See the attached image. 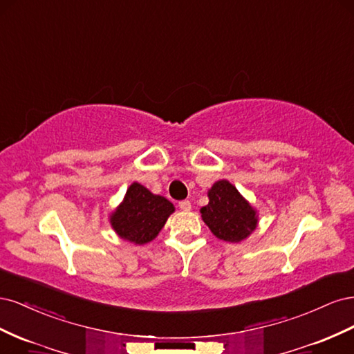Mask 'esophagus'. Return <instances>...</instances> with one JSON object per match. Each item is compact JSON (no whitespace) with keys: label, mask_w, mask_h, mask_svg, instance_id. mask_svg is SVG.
Here are the masks:
<instances>
[{"label":"esophagus","mask_w":354,"mask_h":354,"mask_svg":"<svg viewBox=\"0 0 354 354\" xmlns=\"http://www.w3.org/2000/svg\"><path fill=\"white\" fill-rule=\"evenodd\" d=\"M178 207H180V209H183V211H190L192 209V205H190V202L187 199L178 202Z\"/></svg>","instance_id":"obj_1"}]
</instances>
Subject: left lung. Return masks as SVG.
Segmentation results:
<instances>
[{"mask_svg": "<svg viewBox=\"0 0 354 354\" xmlns=\"http://www.w3.org/2000/svg\"><path fill=\"white\" fill-rule=\"evenodd\" d=\"M208 205L201 208L202 220L221 241L241 242L259 224L257 211L227 180H218L208 190Z\"/></svg>", "mask_w": 354, "mask_h": 354, "instance_id": "8db88e82", "label": "left lung"}]
</instances>
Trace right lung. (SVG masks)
Instances as JSON below:
<instances>
[{
	"instance_id": "add662e5",
	"label": "right lung",
	"mask_w": 354,
	"mask_h": 354,
	"mask_svg": "<svg viewBox=\"0 0 354 354\" xmlns=\"http://www.w3.org/2000/svg\"><path fill=\"white\" fill-rule=\"evenodd\" d=\"M173 212L174 205L168 199L153 195L140 183H133L120 207L111 214V224L121 239L145 245L158 236Z\"/></svg>"
}]
</instances>
